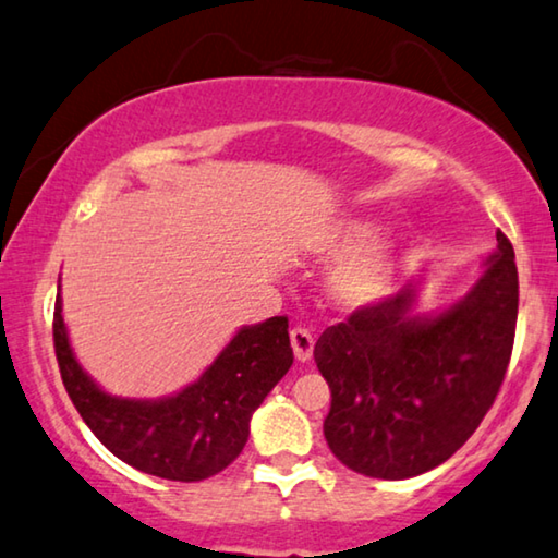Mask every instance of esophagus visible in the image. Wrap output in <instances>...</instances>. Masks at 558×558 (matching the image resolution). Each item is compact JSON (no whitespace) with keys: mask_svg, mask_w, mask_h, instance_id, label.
I'll list each match as a JSON object with an SVG mask.
<instances>
[{"mask_svg":"<svg viewBox=\"0 0 558 558\" xmlns=\"http://www.w3.org/2000/svg\"><path fill=\"white\" fill-rule=\"evenodd\" d=\"M291 349H294V356L299 359V362H308L314 354V337L312 331L304 329V327H294L291 329Z\"/></svg>","mask_w":558,"mask_h":558,"instance_id":"1","label":"esophagus"}]
</instances>
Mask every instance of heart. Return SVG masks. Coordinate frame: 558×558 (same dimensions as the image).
Here are the masks:
<instances>
[{
	"label": "heart",
	"mask_w": 558,
	"mask_h": 558,
	"mask_svg": "<svg viewBox=\"0 0 558 558\" xmlns=\"http://www.w3.org/2000/svg\"><path fill=\"white\" fill-rule=\"evenodd\" d=\"M374 229V221L368 219H347L331 227L316 244L322 254H344L329 274L331 299L341 308H364L391 289L397 254L387 239H372Z\"/></svg>",
	"instance_id": "b5f03b06"
}]
</instances>
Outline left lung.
<instances>
[{
  "instance_id": "1",
  "label": "left lung",
  "mask_w": 558,
  "mask_h": 558,
  "mask_svg": "<svg viewBox=\"0 0 558 558\" xmlns=\"http://www.w3.org/2000/svg\"><path fill=\"white\" fill-rule=\"evenodd\" d=\"M486 271L459 302L416 314V287L329 327L314 362L331 389L324 436L372 478H411L453 457L482 424L507 374L519 314L513 246L496 234Z\"/></svg>"
}]
</instances>
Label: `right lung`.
Segmentation results:
<instances>
[{"mask_svg": "<svg viewBox=\"0 0 558 558\" xmlns=\"http://www.w3.org/2000/svg\"><path fill=\"white\" fill-rule=\"evenodd\" d=\"M54 351L84 424L124 464L169 482H202L227 469L250 439L252 414L294 362L289 319L242 327L199 379L161 399L111 397L76 362L54 304Z\"/></svg>", "mask_w": 558, "mask_h": 558, "instance_id": "obj_1", "label": "right lung"}]
</instances>
